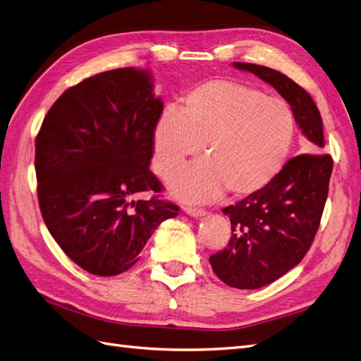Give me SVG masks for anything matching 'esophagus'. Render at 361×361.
Segmentation results:
<instances>
[{"label": "esophagus", "mask_w": 361, "mask_h": 361, "mask_svg": "<svg viewBox=\"0 0 361 361\" xmlns=\"http://www.w3.org/2000/svg\"><path fill=\"white\" fill-rule=\"evenodd\" d=\"M185 212H187L191 216H195V218L206 215L204 209H202V207H194V206H185Z\"/></svg>", "instance_id": "obj_1"}]
</instances>
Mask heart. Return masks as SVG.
Masks as SVG:
<instances>
[{"label": "heart", "instance_id": "b5f03b06", "mask_svg": "<svg viewBox=\"0 0 361 361\" xmlns=\"http://www.w3.org/2000/svg\"><path fill=\"white\" fill-rule=\"evenodd\" d=\"M297 134L285 97L236 80H211L192 89L180 108H167L154 133V169L174 176L190 159L204 162L171 182L179 199L207 202L227 190L247 197L264 190L285 167Z\"/></svg>", "mask_w": 361, "mask_h": 361}]
</instances>
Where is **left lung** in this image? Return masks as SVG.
Masks as SVG:
<instances>
[{
  "label": "left lung",
  "instance_id": "1",
  "mask_svg": "<svg viewBox=\"0 0 361 361\" xmlns=\"http://www.w3.org/2000/svg\"><path fill=\"white\" fill-rule=\"evenodd\" d=\"M233 66L274 87L290 104L295 122L313 143L312 150L322 152V118L302 87L259 64L235 61ZM331 171L330 155H298L289 159L264 190L224 207L232 236L224 250L209 257L216 277L232 288L259 289L297 267L319 228Z\"/></svg>",
  "mask_w": 361,
  "mask_h": 361
}]
</instances>
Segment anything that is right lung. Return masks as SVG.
Listing matches in <instances>:
<instances>
[{
    "instance_id": "right-lung-1",
    "label": "right lung",
    "mask_w": 361,
    "mask_h": 361,
    "mask_svg": "<svg viewBox=\"0 0 361 361\" xmlns=\"http://www.w3.org/2000/svg\"><path fill=\"white\" fill-rule=\"evenodd\" d=\"M164 104L147 71L97 73L64 92L36 137L40 212L76 265L101 277L128 271L157 227L179 214L150 171ZM154 192L149 201L133 197Z\"/></svg>"
}]
</instances>
